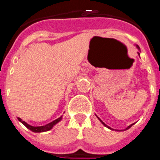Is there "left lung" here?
Masks as SVG:
<instances>
[{
  "mask_svg": "<svg viewBox=\"0 0 160 160\" xmlns=\"http://www.w3.org/2000/svg\"><path fill=\"white\" fill-rule=\"evenodd\" d=\"M136 47H137V49H138V50H140V49H139V47H138V46H136ZM138 56H139V54H140V53H139V52H138ZM97 117H98V116H97ZM98 119H99V120H100V122H102V124H103V125L105 126V127H107V128H109V129H111V130H112V131H113V130H114V129H112V128H110V127H108V126H107V124H105V123H104V122H102V120H101V119H100V118H98ZM132 125H134V123H133V124H131V125H130V126H128V128H126V129H125V130H124V131H126V130H128V129H129V128H131V126H132ZM117 131H118V130H117Z\"/></svg>",
  "mask_w": 160,
  "mask_h": 160,
  "instance_id": "1",
  "label": "left lung"
}]
</instances>
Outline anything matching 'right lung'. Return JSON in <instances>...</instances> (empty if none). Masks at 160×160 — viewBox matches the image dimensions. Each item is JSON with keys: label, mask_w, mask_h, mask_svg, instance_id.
Returning <instances> with one entry per match:
<instances>
[{"label": "right lung", "mask_w": 160, "mask_h": 160, "mask_svg": "<svg viewBox=\"0 0 160 160\" xmlns=\"http://www.w3.org/2000/svg\"><path fill=\"white\" fill-rule=\"evenodd\" d=\"M62 116H61L60 118H57V119L53 120V122H49V123L46 124V125L45 126H41V127H33V126H31L29 125V124H28L27 122H25V121H22V118H18V119L19 120L20 122H22L23 125H25L26 128H28V129H29L30 131H32V132H45V131H49V130H51L52 128H53V126L56 125V124L58 123V122H59L62 120Z\"/></svg>", "instance_id": "add662e5"}]
</instances>
